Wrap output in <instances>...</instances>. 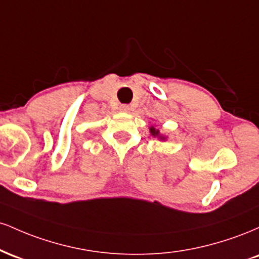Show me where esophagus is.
Masks as SVG:
<instances>
[{
	"instance_id": "34e87169",
	"label": "esophagus",
	"mask_w": 259,
	"mask_h": 259,
	"mask_svg": "<svg viewBox=\"0 0 259 259\" xmlns=\"http://www.w3.org/2000/svg\"><path fill=\"white\" fill-rule=\"evenodd\" d=\"M120 111H123V112H129V111H132V107H130L129 105H121V106H120Z\"/></svg>"
}]
</instances>
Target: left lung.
I'll return each instance as SVG.
<instances>
[{
  "instance_id": "left-lung-1",
  "label": "left lung",
  "mask_w": 259,
  "mask_h": 259,
  "mask_svg": "<svg viewBox=\"0 0 259 259\" xmlns=\"http://www.w3.org/2000/svg\"><path fill=\"white\" fill-rule=\"evenodd\" d=\"M150 132H151V134H152L153 136H158L160 140H164V138H163V136L159 135V130H156L153 126L150 127Z\"/></svg>"
}]
</instances>
